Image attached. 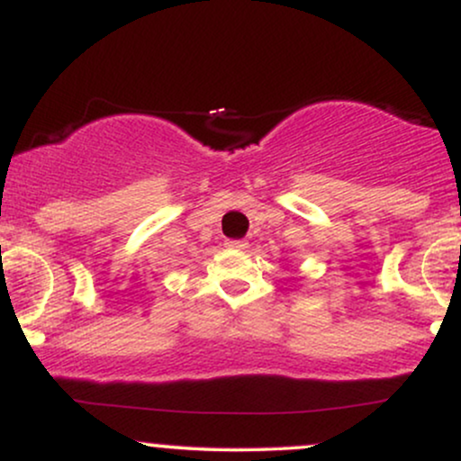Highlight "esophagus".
Wrapping results in <instances>:
<instances>
[{
    "instance_id": "34e87169",
    "label": "esophagus",
    "mask_w": 461,
    "mask_h": 461,
    "mask_svg": "<svg viewBox=\"0 0 461 461\" xmlns=\"http://www.w3.org/2000/svg\"><path fill=\"white\" fill-rule=\"evenodd\" d=\"M227 247L234 249V251H245V249L249 247V242L247 240H230L227 242Z\"/></svg>"
}]
</instances>
